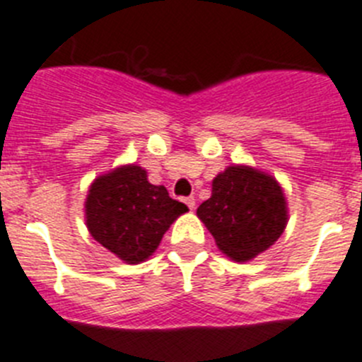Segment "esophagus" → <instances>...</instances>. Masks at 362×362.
I'll list each match as a JSON object with an SVG mask.
<instances>
[{
  "instance_id": "obj_1",
  "label": "esophagus",
  "mask_w": 362,
  "mask_h": 362,
  "mask_svg": "<svg viewBox=\"0 0 362 362\" xmlns=\"http://www.w3.org/2000/svg\"><path fill=\"white\" fill-rule=\"evenodd\" d=\"M185 203H187V206H188V209H190V210H194V209H196V199H194V197H185Z\"/></svg>"
}]
</instances>
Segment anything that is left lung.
<instances>
[{"label":"left lung","instance_id":"obj_1","mask_svg":"<svg viewBox=\"0 0 362 362\" xmlns=\"http://www.w3.org/2000/svg\"><path fill=\"white\" fill-rule=\"evenodd\" d=\"M197 216L233 261H248L270 248L288 219L279 183L248 166H228L217 175Z\"/></svg>","mask_w":362,"mask_h":362}]
</instances>
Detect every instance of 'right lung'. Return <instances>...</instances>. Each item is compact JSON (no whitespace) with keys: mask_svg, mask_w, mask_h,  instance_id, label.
I'll return each mask as SVG.
<instances>
[{"mask_svg":"<svg viewBox=\"0 0 362 362\" xmlns=\"http://www.w3.org/2000/svg\"><path fill=\"white\" fill-rule=\"evenodd\" d=\"M85 209L92 238L130 264L152 255L163 233L188 210L165 187L148 183L146 172L134 165L95 179Z\"/></svg>","mask_w":362,"mask_h":362,"instance_id":"add662e5","label":"right lung"}]
</instances>
